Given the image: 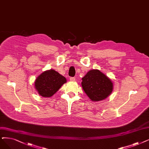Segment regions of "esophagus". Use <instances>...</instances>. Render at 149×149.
<instances>
[{
  "instance_id": "1",
  "label": "esophagus",
  "mask_w": 149,
  "mask_h": 149,
  "mask_svg": "<svg viewBox=\"0 0 149 149\" xmlns=\"http://www.w3.org/2000/svg\"><path fill=\"white\" fill-rule=\"evenodd\" d=\"M70 80L71 81H75L76 78H74V77H71V78H70Z\"/></svg>"
}]
</instances>
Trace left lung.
Masks as SVG:
<instances>
[{
  "label": "left lung",
  "mask_w": 149,
  "mask_h": 149,
  "mask_svg": "<svg viewBox=\"0 0 149 149\" xmlns=\"http://www.w3.org/2000/svg\"><path fill=\"white\" fill-rule=\"evenodd\" d=\"M82 87L92 102L102 101L113 91V83L108 76L98 70H91L82 78Z\"/></svg>",
  "instance_id": "1"
}]
</instances>
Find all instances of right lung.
Segmentation results:
<instances>
[{"label":"right lung","instance_id":"add662e5","mask_svg":"<svg viewBox=\"0 0 149 149\" xmlns=\"http://www.w3.org/2000/svg\"><path fill=\"white\" fill-rule=\"evenodd\" d=\"M66 82L67 79L64 76L51 69L41 73L35 80L34 85L40 96L49 98L53 96Z\"/></svg>","mask_w":149,"mask_h":149}]
</instances>
